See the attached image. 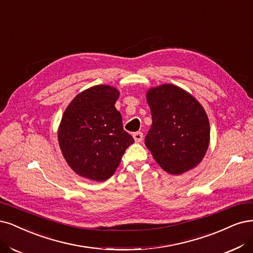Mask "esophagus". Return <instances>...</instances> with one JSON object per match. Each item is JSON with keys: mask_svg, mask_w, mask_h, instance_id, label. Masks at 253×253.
<instances>
[{"mask_svg": "<svg viewBox=\"0 0 253 253\" xmlns=\"http://www.w3.org/2000/svg\"><path fill=\"white\" fill-rule=\"evenodd\" d=\"M135 141L136 142H141L142 141V138H143V134L141 132H136L134 135H133Z\"/></svg>", "mask_w": 253, "mask_h": 253, "instance_id": "obj_1", "label": "esophagus"}]
</instances>
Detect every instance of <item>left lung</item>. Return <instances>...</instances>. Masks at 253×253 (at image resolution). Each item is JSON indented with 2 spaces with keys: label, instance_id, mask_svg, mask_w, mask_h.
I'll use <instances>...</instances> for the list:
<instances>
[{
  "label": "left lung",
  "instance_id": "left-lung-1",
  "mask_svg": "<svg viewBox=\"0 0 253 253\" xmlns=\"http://www.w3.org/2000/svg\"><path fill=\"white\" fill-rule=\"evenodd\" d=\"M153 124L145 145L156 162L171 175H181L202 161L210 145L206 112L193 95L170 84L146 93Z\"/></svg>",
  "mask_w": 253,
  "mask_h": 253
}]
</instances>
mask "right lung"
<instances>
[{"label":"right lung","mask_w":253,"mask_h":253,"mask_svg":"<svg viewBox=\"0 0 253 253\" xmlns=\"http://www.w3.org/2000/svg\"><path fill=\"white\" fill-rule=\"evenodd\" d=\"M118 97L117 89L99 84L76 95L67 107L58 127V143L77 175L98 182L108 180L134 143L115 108Z\"/></svg>","instance_id":"obj_1"}]
</instances>
